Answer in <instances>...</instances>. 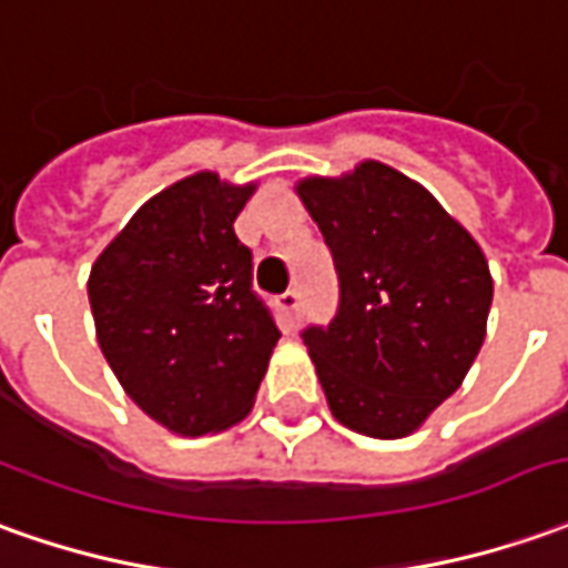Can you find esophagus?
<instances>
[{
	"label": "esophagus",
	"mask_w": 568,
	"mask_h": 568,
	"mask_svg": "<svg viewBox=\"0 0 568 568\" xmlns=\"http://www.w3.org/2000/svg\"><path fill=\"white\" fill-rule=\"evenodd\" d=\"M277 306H281V312L287 315V322H296V315H300V291H287L277 296Z\"/></svg>",
	"instance_id": "obj_1"
}]
</instances>
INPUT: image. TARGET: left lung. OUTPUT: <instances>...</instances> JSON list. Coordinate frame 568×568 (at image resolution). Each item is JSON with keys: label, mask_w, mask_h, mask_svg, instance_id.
I'll return each instance as SVG.
<instances>
[{"label": "left lung", "mask_w": 568, "mask_h": 568, "mask_svg": "<svg viewBox=\"0 0 568 568\" xmlns=\"http://www.w3.org/2000/svg\"><path fill=\"white\" fill-rule=\"evenodd\" d=\"M300 197L339 281L334 318L303 331L327 405L365 436H408L479 355L486 256L429 191L374 160L343 179H306Z\"/></svg>", "instance_id": "obj_1"}]
</instances>
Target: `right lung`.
Here are the masks:
<instances>
[{
    "label": "right lung",
    "mask_w": 568,
    "mask_h": 568,
    "mask_svg": "<svg viewBox=\"0 0 568 568\" xmlns=\"http://www.w3.org/2000/svg\"><path fill=\"white\" fill-rule=\"evenodd\" d=\"M250 194L253 185H225L213 172L187 175L129 219L89 275L116 381L182 436L244 417L281 336L253 291V253L234 234Z\"/></svg>",
    "instance_id": "right-lung-1"
}]
</instances>
